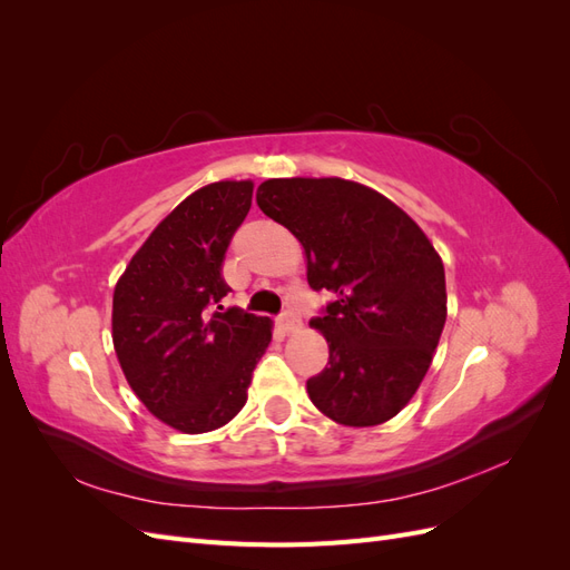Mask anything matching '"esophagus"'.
Returning a JSON list of instances; mask_svg holds the SVG:
<instances>
[{
    "mask_svg": "<svg viewBox=\"0 0 570 570\" xmlns=\"http://www.w3.org/2000/svg\"><path fill=\"white\" fill-rule=\"evenodd\" d=\"M278 325H281V331L283 333H297L299 327H302V321L295 316V314H283L281 318H278Z\"/></svg>",
    "mask_w": 570,
    "mask_h": 570,
    "instance_id": "1",
    "label": "esophagus"
}]
</instances>
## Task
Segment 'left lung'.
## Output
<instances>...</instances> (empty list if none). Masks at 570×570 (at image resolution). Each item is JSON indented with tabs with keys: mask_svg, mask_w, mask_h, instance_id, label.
Instances as JSON below:
<instances>
[{
	"mask_svg": "<svg viewBox=\"0 0 570 570\" xmlns=\"http://www.w3.org/2000/svg\"><path fill=\"white\" fill-rule=\"evenodd\" d=\"M256 204L299 239L306 281L335 302L312 327L327 366L306 381L327 419L371 428L394 419L433 364L446 321L438 249L385 195L342 178H271Z\"/></svg>",
	"mask_w": 570,
	"mask_h": 570,
	"instance_id": "1",
	"label": "left lung"
}]
</instances>
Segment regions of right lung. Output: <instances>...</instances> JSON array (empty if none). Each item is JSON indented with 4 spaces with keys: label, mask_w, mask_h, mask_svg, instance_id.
I'll use <instances>...</instances> for the list:
<instances>
[{
    "label": "right lung",
    "mask_w": 570,
    "mask_h": 570,
    "mask_svg": "<svg viewBox=\"0 0 570 570\" xmlns=\"http://www.w3.org/2000/svg\"><path fill=\"white\" fill-rule=\"evenodd\" d=\"M252 180L209 183L185 197L135 252L114 289L118 364L151 416L187 435L212 433L247 402L273 321L214 313L233 233L252 206Z\"/></svg>",
    "instance_id": "obj_1"
}]
</instances>
